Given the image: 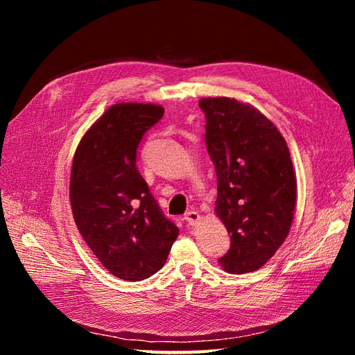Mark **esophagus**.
<instances>
[{
	"instance_id": "1",
	"label": "esophagus",
	"mask_w": 355,
	"mask_h": 355,
	"mask_svg": "<svg viewBox=\"0 0 355 355\" xmlns=\"http://www.w3.org/2000/svg\"><path fill=\"white\" fill-rule=\"evenodd\" d=\"M200 214L196 211V210H189L187 214H185V220L191 225V227H196V225L200 222Z\"/></svg>"
}]
</instances>
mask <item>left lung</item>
I'll return each instance as SVG.
<instances>
[{
	"label": "left lung",
	"instance_id": "8db88e82",
	"mask_svg": "<svg viewBox=\"0 0 355 355\" xmlns=\"http://www.w3.org/2000/svg\"><path fill=\"white\" fill-rule=\"evenodd\" d=\"M206 145L218 176V218L231 234L219 263L227 272L259 270L284 243L296 204V176L277 127L230 98L200 101Z\"/></svg>",
	"mask_w": 355,
	"mask_h": 355
}]
</instances>
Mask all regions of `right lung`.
Returning <instances> with one entry per match:
<instances>
[{
    "label": "right lung",
    "mask_w": 355,
    "mask_h": 355,
    "mask_svg": "<svg viewBox=\"0 0 355 355\" xmlns=\"http://www.w3.org/2000/svg\"><path fill=\"white\" fill-rule=\"evenodd\" d=\"M154 103H115L75 151L69 200L84 241L112 275L141 282L159 271L179 235L136 167L145 132L161 120Z\"/></svg>",
    "instance_id": "right-lung-1"
}]
</instances>
